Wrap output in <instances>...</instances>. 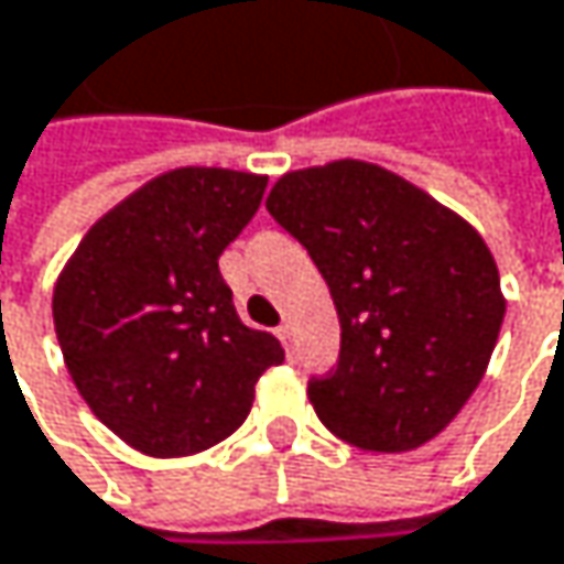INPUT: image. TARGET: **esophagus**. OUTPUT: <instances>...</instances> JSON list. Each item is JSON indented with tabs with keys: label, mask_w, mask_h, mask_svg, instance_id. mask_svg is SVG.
<instances>
[{
	"label": "esophagus",
	"mask_w": 564,
	"mask_h": 564,
	"mask_svg": "<svg viewBox=\"0 0 564 564\" xmlns=\"http://www.w3.org/2000/svg\"><path fill=\"white\" fill-rule=\"evenodd\" d=\"M275 334H279V340L285 344V350L292 354V350H295V327H292V324H279Z\"/></svg>",
	"instance_id": "1"
}]
</instances>
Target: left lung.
Returning a JSON list of instances; mask_svg holds the SVG:
<instances>
[{
  "instance_id": "obj_1",
  "label": "left lung",
  "mask_w": 564,
  "mask_h": 564,
  "mask_svg": "<svg viewBox=\"0 0 564 564\" xmlns=\"http://www.w3.org/2000/svg\"><path fill=\"white\" fill-rule=\"evenodd\" d=\"M265 210L308 249L340 317L337 367L308 380L317 419L364 452L432 442L484 380L507 312L480 234L354 159L282 175Z\"/></svg>"
}]
</instances>
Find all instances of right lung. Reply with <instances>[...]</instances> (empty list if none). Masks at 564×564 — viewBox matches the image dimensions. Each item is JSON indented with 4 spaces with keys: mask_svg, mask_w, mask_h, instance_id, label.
<instances>
[{
    "mask_svg": "<svg viewBox=\"0 0 564 564\" xmlns=\"http://www.w3.org/2000/svg\"><path fill=\"white\" fill-rule=\"evenodd\" d=\"M262 175L177 169L90 227L54 285V330L74 387L126 445L184 458L234 435L256 380L285 360L247 327L220 275L262 204Z\"/></svg>",
    "mask_w": 564,
    "mask_h": 564,
    "instance_id": "obj_1",
    "label": "right lung"
}]
</instances>
